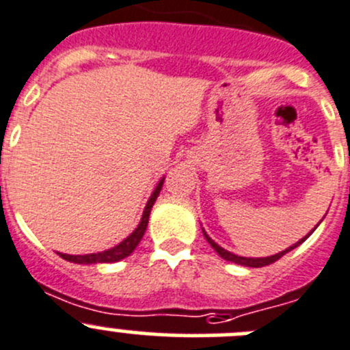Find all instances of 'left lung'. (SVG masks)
<instances>
[{"label":"left lung","instance_id":"left-lung-1","mask_svg":"<svg viewBox=\"0 0 350 350\" xmlns=\"http://www.w3.org/2000/svg\"><path fill=\"white\" fill-rule=\"evenodd\" d=\"M325 218V217H323ZM322 221V220H320ZM320 224H317V227H319ZM315 227V228H317ZM315 228H313L312 232H310L308 235H305V237L303 239H299L298 242L296 243H293L291 247H288V249H284V250H281V252H278V254H274V256H267V257H242V256H237V254H234V252H228V250H225L224 247H220L218 245L217 242L213 241V239L211 237H208V234L206 232H204V228H201V232H203V235H204V239H206L208 241V243H210L211 247H213L215 249V252L218 254V256L221 257V259H225V260H230V262H235V264H241V266H245V267H262V266H267V264H273L274 260H278L280 259V257H283L286 252H289V250H293L295 249V247H298V245H301L303 242L306 241V239L310 237V235L313 234V232H315Z\"/></svg>","mask_w":350,"mask_h":350}]
</instances>
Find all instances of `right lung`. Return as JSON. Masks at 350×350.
I'll return each mask as SVG.
<instances>
[{
  "instance_id": "obj_1",
  "label": "right lung",
  "mask_w": 350,
  "mask_h": 350,
  "mask_svg": "<svg viewBox=\"0 0 350 350\" xmlns=\"http://www.w3.org/2000/svg\"><path fill=\"white\" fill-rule=\"evenodd\" d=\"M164 179H165V178H162L161 181L157 183V186H155V189L152 191V195H150L149 201H147L146 208H144V213H142V218H140V224L137 225L135 230H133L132 234H130L129 237L125 239V241H122V242L118 243V245L111 247V249L103 250V252L84 254V256H70V254L57 252L59 256H61L62 259L69 260V262H74V264H105V262H118V260H122V259H125V257H129L130 254H132L133 250H135V247L139 245V242L142 241L144 234H146L147 224H149L150 210H152L155 200H157L159 193H161L162 185H164Z\"/></svg>"
}]
</instances>
